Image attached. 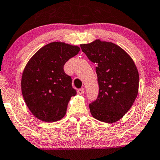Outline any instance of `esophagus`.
Returning a JSON list of instances; mask_svg holds the SVG:
<instances>
[{"mask_svg": "<svg viewBox=\"0 0 160 160\" xmlns=\"http://www.w3.org/2000/svg\"><path fill=\"white\" fill-rule=\"evenodd\" d=\"M84 92H85V89H84L83 88H80V89H78V94H80V95L83 94H84Z\"/></svg>", "mask_w": 160, "mask_h": 160, "instance_id": "1", "label": "esophagus"}]
</instances>
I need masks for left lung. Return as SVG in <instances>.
Listing matches in <instances>:
<instances>
[{
    "label": "left lung",
    "mask_w": 160,
    "mask_h": 160,
    "mask_svg": "<svg viewBox=\"0 0 160 160\" xmlns=\"http://www.w3.org/2000/svg\"><path fill=\"white\" fill-rule=\"evenodd\" d=\"M80 47L91 61L98 64L99 94L89 104L91 114L101 122H117L128 112L138 94L139 73L134 60L111 42L98 39Z\"/></svg>",
    "instance_id": "8db88e82"
}]
</instances>
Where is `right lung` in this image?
I'll return each mask as SVG.
<instances>
[{"mask_svg": "<svg viewBox=\"0 0 160 160\" xmlns=\"http://www.w3.org/2000/svg\"><path fill=\"white\" fill-rule=\"evenodd\" d=\"M80 47L52 42L40 48L24 68L21 91L26 106L40 120L52 122L65 116L68 103L77 92L63 70Z\"/></svg>", "mask_w": 160, "mask_h": 160, "instance_id": "add662e5", "label": "right lung"}]
</instances>
